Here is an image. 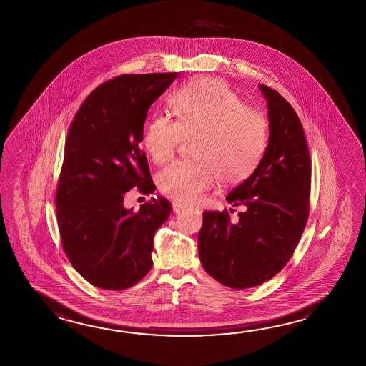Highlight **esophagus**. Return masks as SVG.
I'll return each mask as SVG.
<instances>
[{
  "mask_svg": "<svg viewBox=\"0 0 366 366\" xmlns=\"http://www.w3.org/2000/svg\"><path fill=\"white\" fill-rule=\"evenodd\" d=\"M172 207H173V211H174V212H179V211L184 209L185 206H184V204H181V203H177V202H173V203H172Z\"/></svg>",
  "mask_w": 366,
  "mask_h": 366,
  "instance_id": "obj_1",
  "label": "esophagus"
}]
</instances>
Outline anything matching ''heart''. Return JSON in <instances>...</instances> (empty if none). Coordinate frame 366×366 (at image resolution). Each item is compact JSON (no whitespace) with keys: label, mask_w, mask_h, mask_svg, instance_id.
I'll return each instance as SVG.
<instances>
[{"label":"heart","mask_w":366,"mask_h":366,"mask_svg":"<svg viewBox=\"0 0 366 366\" xmlns=\"http://www.w3.org/2000/svg\"><path fill=\"white\" fill-rule=\"evenodd\" d=\"M176 119L159 114L144 130V147L157 164H165L187 139L195 143L199 162H177L157 174L163 194L179 203H194L217 184L247 179L267 144V121L215 78H201L173 97Z\"/></svg>","instance_id":"1"}]
</instances>
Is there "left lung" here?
Returning a JSON list of instances; mask_svg holds the SVG:
<instances>
[{"label": "left lung", "instance_id": "obj_1", "mask_svg": "<svg viewBox=\"0 0 366 366\" xmlns=\"http://www.w3.org/2000/svg\"><path fill=\"white\" fill-rule=\"evenodd\" d=\"M267 103L269 143L259 164L227 201L244 206L239 220L227 211L203 212L198 253L219 283L247 290L269 280L288 263L309 215L312 164L304 129L291 104L259 84Z\"/></svg>", "mask_w": 366, "mask_h": 366}]
</instances>
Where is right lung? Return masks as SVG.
<instances>
[{"instance_id":"right-lung-1","label":"right lung","mask_w":366,"mask_h":366,"mask_svg":"<svg viewBox=\"0 0 366 366\" xmlns=\"http://www.w3.org/2000/svg\"><path fill=\"white\" fill-rule=\"evenodd\" d=\"M179 73L125 74L83 102L67 133L56 195L62 247L78 274L102 290L133 287L152 266L154 236L172 212L164 197L125 209L133 187L155 192L139 143L149 108Z\"/></svg>"}]
</instances>
